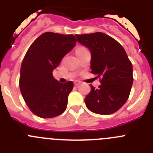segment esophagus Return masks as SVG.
I'll list each match as a JSON object with an SVG mask.
<instances>
[{
	"instance_id": "34e87169",
	"label": "esophagus",
	"mask_w": 153,
	"mask_h": 153,
	"mask_svg": "<svg viewBox=\"0 0 153 153\" xmlns=\"http://www.w3.org/2000/svg\"><path fill=\"white\" fill-rule=\"evenodd\" d=\"M79 84H80V83H79V81H75V82H74V86H78Z\"/></svg>"
}]
</instances>
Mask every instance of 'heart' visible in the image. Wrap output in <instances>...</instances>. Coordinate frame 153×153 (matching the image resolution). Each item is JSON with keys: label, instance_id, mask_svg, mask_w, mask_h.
<instances>
[{"label": "heart", "instance_id": "obj_1", "mask_svg": "<svg viewBox=\"0 0 153 153\" xmlns=\"http://www.w3.org/2000/svg\"><path fill=\"white\" fill-rule=\"evenodd\" d=\"M86 48H84V47H79L76 48V53H79V52H81V51H86Z\"/></svg>", "mask_w": 153, "mask_h": 153}]
</instances>
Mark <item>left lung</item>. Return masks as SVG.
Segmentation results:
<instances>
[{
	"label": "left lung",
	"mask_w": 153,
	"mask_h": 153,
	"mask_svg": "<svg viewBox=\"0 0 153 153\" xmlns=\"http://www.w3.org/2000/svg\"><path fill=\"white\" fill-rule=\"evenodd\" d=\"M79 44L91 53V73L100 77V83L85 98L89 110L101 115L114 113L129 98L132 85V65L123 47L111 36L101 32L76 34Z\"/></svg>",
	"instance_id": "8db88e82"
}]
</instances>
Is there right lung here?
Wrapping results in <instances>:
<instances>
[{"mask_svg":"<svg viewBox=\"0 0 153 153\" xmlns=\"http://www.w3.org/2000/svg\"><path fill=\"white\" fill-rule=\"evenodd\" d=\"M76 43L73 34L46 32L29 47L21 63L19 84L24 101L37 117L53 118L67 109L74 83H60L53 78V71Z\"/></svg>","mask_w":153,"mask_h":153,"instance_id":"right-lung-1","label":"right lung"}]
</instances>
